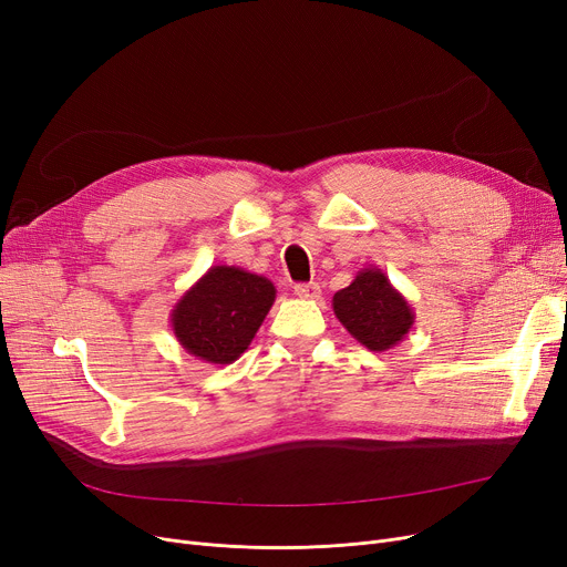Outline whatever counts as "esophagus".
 <instances>
[{
  "instance_id": "esophagus-1",
  "label": "esophagus",
  "mask_w": 567,
  "mask_h": 567,
  "mask_svg": "<svg viewBox=\"0 0 567 567\" xmlns=\"http://www.w3.org/2000/svg\"><path fill=\"white\" fill-rule=\"evenodd\" d=\"M293 293L299 296V299H319V285L317 282H303V285H293Z\"/></svg>"
}]
</instances>
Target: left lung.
<instances>
[{
  "label": "left lung",
  "instance_id": "1",
  "mask_svg": "<svg viewBox=\"0 0 567 567\" xmlns=\"http://www.w3.org/2000/svg\"><path fill=\"white\" fill-rule=\"evenodd\" d=\"M333 312L351 338L370 351H389L411 331L415 312L381 268H361L333 296Z\"/></svg>",
  "mask_w": 567,
  "mask_h": 567
}]
</instances>
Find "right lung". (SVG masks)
<instances>
[{"instance_id":"add662e5","label":"right lung","mask_w":567,"mask_h":567,"mask_svg":"<svg viewBox=\"0 0 567 567\" xmlns=\"http://www.w3.org/2000/svg\"><path fill=\"white\" fill-rule=\"evenodd\" d=\"M276 301L274 282L238 266H212L174 303L176 342L195 359L229 365L250 347Z\"/></svg>"}]
</instances>
